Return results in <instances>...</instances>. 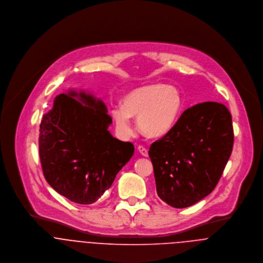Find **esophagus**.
<instances>
[{
    "label": "esophagus",
    "mask_w": 263,
    "mask_h": 263,
    "mask_svg": "<svg viewBox=\"0 0 263 263\" xmlns=\"http://www.w3.org/2000/svg\"><path fill=\"white\" fill-rule=\"evenodd\" d=\"M138 150H139V152H140L143 156H145V157H147V156H148V149H147L146 147H144V146L140 145V146L138 147Z\"/></svg>",
    "instance_id": "esophagus-1"
}]
</instances>
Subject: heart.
<instances>
[{
  "label": "heart",
  "mask_w": 263,
  "mask_h": 263,
  "mask_svg": "<svg viewBox=\"0 0 263 263\" xmlns=\"http://www.w3.org/2000/svg\"><path fill=\"white\" fill-rule=\"evenodd\" d=\"M183 107V98L175 86L152 83L124 95L122 106L112 109L116 129L123 136L133 133L130 117H137L141 133L149 138L167 135L177 122Z\"/></svg>",
  "instance_id": "b5f03b06"
}]
</instances>
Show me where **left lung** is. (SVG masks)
Returning <instances> with one entry per match:
<instances>
[{
	"instance_id": "1",
	"label": "left lung",
	"mask_w": 263,
	"mask_h": 263,
	"mask_svg": "<svg viewBox=\"0 0 263 263\" xmlns=\"http://www.w3.org/2000/svg\"><path fill=\"white\" fill-rule=\"evenodd\" d=\"M234 144L232 116L224 104L203 102L187 108L173 128L151 145L159 197L187 208L217 186Z\"/></svg>"
}]
</instances>
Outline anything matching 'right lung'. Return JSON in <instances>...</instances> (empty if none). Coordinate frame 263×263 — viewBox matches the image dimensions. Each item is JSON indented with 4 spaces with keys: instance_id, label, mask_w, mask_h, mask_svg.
Returning a JSON list of instances; mask_svg holds the SVG:
<instances>
[{
    "instance_id": "right-lung-1",
    "label": "right lung",
    "mask_w": 263,
    "mask_h": 263,
    "mask_svg": "<svg viewBox=\"0 0 263 263\" xmlns=\"http://www.w3.org/2000/svg\"><path fill=\"white\" fill-rule=\"evenodd\" d=\"M60 94L39 128V158L47 183L71 201L90 204L112 185L135 147L113 138L112 118L101 100L81 93Z\"/></svg>"
}]
</instances>
